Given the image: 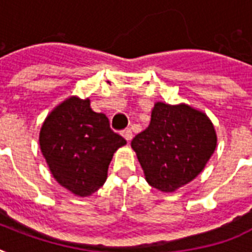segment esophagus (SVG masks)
Returning <instances> with one entry per match:
<instances>
[{
    "label": "esophagus",
    "instance_id": "34e87169",
    "mask_svg": "<svg viewBox=\"0 0 252 252\" xmlns=\"http://www.w3.org/2000/svg\"><path fill=\"white\" fill-rule=\"evenodd\" d=\"M122 136L126 138V141H130V140H132V137H133V133H132V130L130 129H124V130H122Z\"/></svg>",
    "mask_w": 252,
    "mask_h": 252
}]
</instances>
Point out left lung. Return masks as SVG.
Segmentation results:
<instances>
[{
  "label": "left lung",
  "instance_id": "1",
  "mask_svg": "<svg viewBox=\"0 0 252 252\" xmlns=\"http://www.w3.org/2000/svg\"><path fill=\"white\" fill-rule=\"evenodd\" d=\"M215 128L200 111L158 102L149 126L132 140L146 180L172 192L199 175L216 149Z\"/></svg>",
  "mask_w": 252,
  "mask_h": 252
}]
</instances>
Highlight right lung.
<instances>
[{
  "mask_svg": "<svg viewBox=\"0 0 252 252\" xmlns=\"http://www.w3.org/2000/svg\"><path fill=\"white\" fill-rule=\"evenodd\" d=\"M40 149L53 178L80 196L102 187L112 156L126 138L111 129L90 100L69 98L49 114L40 130Z\"/></svg>",
  "mask_w": 252,
  "mask_h": 252,
  "instance_id": "add662e5",
  "label": "right lung"
}]
</instances>
